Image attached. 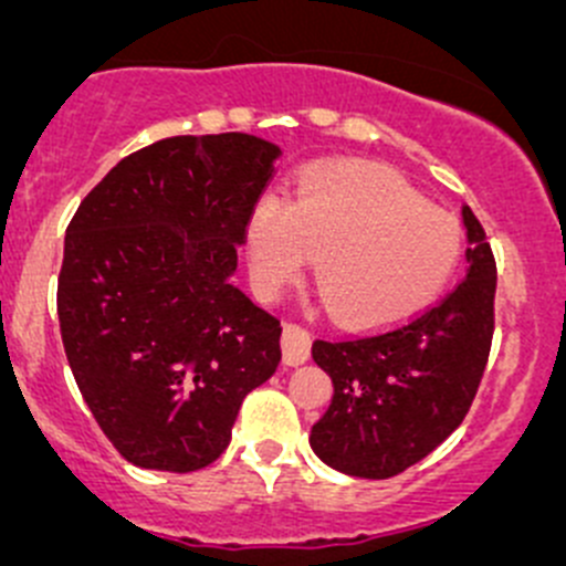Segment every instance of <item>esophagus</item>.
Masks as SVG:
<instances>
[{
  "mask_svg": "<svg viewBox=\"0 0 566 566\" xmlns=\"http://www.w3.org/2000/svg\"><path fill=\"white\" fill-rule=\"evenodd\" d=\"M312 356V336L301 325L287 323L282 331V361L284 367H298L306 364Z\"/></svg>",
  "mask_w": 566,
  "mask_h": 566,
  "instance_id": "1",
  "label": "esophagus"
}]
</instances>
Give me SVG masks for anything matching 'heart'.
<instances>
[{
    "instance_id": "1",
    "label": "heart",
    "mask_w": 566,
    "mask_h": 566,
    "mask_svg": "<svg viewBox=\"0 0 566 566\" xmlns=\"http://www.w3.org/2000/svg\"><path fill=\"white\" fill-rule=\"evenodd\" d=\"M247 251L251 282L265 298L293 284L315 254L331 315L350 328H386L443 293L462 232L394 169L342 161L306 172L287 205L260 199Z\"/></svg>"
}]
</instances>
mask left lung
Returning <instances> with one entry per match:
<instances>
[{
    "instance_id": "left-lung-1",
    "label": "left lung",
    "mask_w": 566,
    "mask_h": 566,
    "mask_svg": "<svg viewBox=\"0 0 566 566\" xmlns=\"http://www.w3.org/2000/svg\"><path fill=\"white\" fill-rule=\"evenodd\" d=\"M462 227L468 273L447 298L397 328L312 345L334 397L310 447L334 471L397 476L465 419L493 339L495 260L468 205Z\"/></svg>"
}]
</instances>
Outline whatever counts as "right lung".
Wrapping results in <instances>:
<instances>
[{"label": "right lung", "instance_id": "1", "mask_svg": "<svg viewBox=\"0 0 566 566\" xmlns=\"http://www.w3.org/2000/svg\"><path fill=\"white\" fill-rule=\"evenodd\" d=\"M282 147L169 136L130 153L65 232L56 315L84 402L125 460L188 473L221 458L282 325L232 284Z\"/></svg>", "mask_w": 566, "mask_h": 566}]
</instances>
